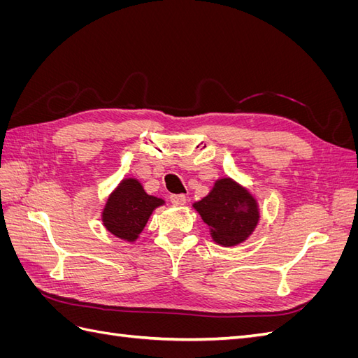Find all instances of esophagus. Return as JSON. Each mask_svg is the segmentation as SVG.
<instances>
[{
	"mask_svg": "<svg viewBox=\"0 0 358 358\" xmlns=\"http://www.w3.org/2000/svg\"><path fill=\"white\" fill-rule=\"evenodd\" d=\"M170 201L175 206H183L187 203V197L183 196V194H173V196L170 197Z\"/></svg>",
	"mask_w": 358,
	"mask_h": 358,
	"instance_id": "1",
	"label": "esophagus"
}]
</instances>
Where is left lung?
<instances>
[{
	"label": "left lung",
	"mask_w": 358,
	"mask_h": 358,
	"mask_svg": "<svg viewBox=\"0 0 358 358\" xmlns=\"http://www.w3.org/2000/svg\"><path fill=\"white\" fill-rule=\"evenodd\" d=\"M192 208L208 224L212 241L221 246L243 243L259 222L258 200L229 176L216 179L208 196L194 203Z\"/></svg>",
	"instance_id": "1"
}]
</instances>
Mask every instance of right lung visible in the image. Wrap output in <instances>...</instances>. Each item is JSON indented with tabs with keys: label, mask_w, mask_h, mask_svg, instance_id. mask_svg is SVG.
<instances>
[{
	"label": "right lung",
	"mask_w": 358,
	"mask_h": 358,
	"mask_svg": "<svg viewBox=\"0 0 358 358\" xmlns=\"http://www.w3.org/2000/svg\"><path fill=\"white\" fill-rule=\"evenodd\" d=\"M164 204L162 199L149 196L137 178H124L106 199L101 221L117 239L136 242L152 212Z\"/></svg>",
	"instance_id": "add662e5"
}]
</instances>
